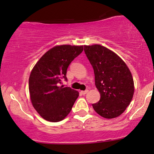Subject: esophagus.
Wrapping results in <instances>:
<instances>
[{
    "label": "esophagus",
    "mask_w": 154,
    "mask_h": 154,
    "mask_svg": "<svg viewBox=\"0 0 154 154\" xmlns=\"http://www.w3.org/2000/svg\"><path fill=\"white\" fill-rule=\"evenodd\" d=\"M88 90H85V91H81V93H82V95H86V94L88 93Z\"/></svg>",
    "instance_id": "1"
}]
</instances>
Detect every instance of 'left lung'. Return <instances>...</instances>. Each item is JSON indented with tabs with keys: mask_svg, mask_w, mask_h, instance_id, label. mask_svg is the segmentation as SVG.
Here are the masks:
<instances>
[{
	"mask_svg": "<svg viewBox=\"0 0 154 154\" xmlns=\"http://www.w3.org/2000/svg\"><path fill=\"white\" fill-rule=\"evenodd\" d=\"M84 51L95 73V86L100 99L92 104L97 114L105 118L120 116L130 105L134 82L126 64L107 48L95 44L84 46Z\"/></svg>",
	"mask_w": 154,
	"mask_h": 154,
	"instance_id": "1",
	"label": "left lung"
}]
</instances>
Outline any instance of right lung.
Returning a JSON list of instances; mask_svg holds the SVG:
<instances>
[{
    "instance_id": "add662e5",
    "label": "right lung",
    "mask_w": 154,
    "mask_h": 154,
    "mask_svg": "<svg viewBox=\"0 0 154 154\" xmlns=\"http://www.w3.org/2000/svg\"><path fill=\"white\" fill-rule=\"evenodd\" d=\"M83 46L60 45L51 48L41 57L31 72L29 89L31 103L44 119L59 122L69 113L79 92L62 85L66 70Z\"/></svg>"
}]
</instances>
